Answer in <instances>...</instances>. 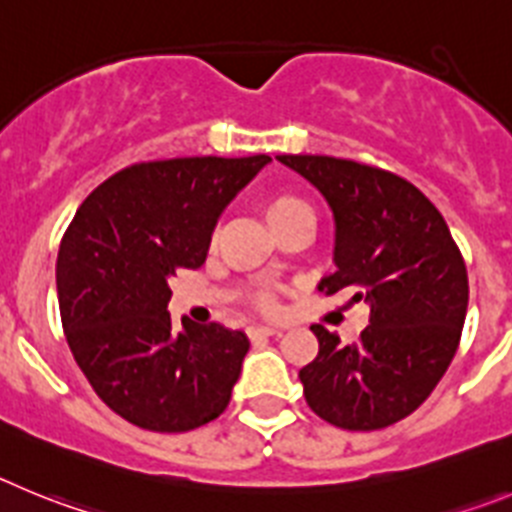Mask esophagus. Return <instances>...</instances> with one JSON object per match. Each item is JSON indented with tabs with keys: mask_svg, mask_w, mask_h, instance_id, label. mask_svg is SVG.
Here are the masks:
<instances>
[{
	"mask_svg": "<svg viewBox=\"0 0 512 512\" xmlns=\"http://www.w3.org/2000/svg\"><path fill=\"white\" fill-rule=\"evenodd\" d=\"M280 331L275 326H250L247 329V336H250L252 342H260V339H267V336H278Z\"/></svg>",
	"mask_w": 512,
	"mask_h": 512,
	"instance_id": "34e87169",
	"label": "esophagus"
}]
</instances>
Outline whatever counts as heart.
<instances>
[{"label": "heart", "mask_w": 512, "mask_h": 512, "mask_svg": "<svg viewBox=\"0 0 512 512\" xmlns=\"http://www.w3.org/2000/svg\"><path fill=\"white\" fill-rule=\"evenodd\" d=\"M262 216L270 224V229L278 232L280 227H285V224L298 219V216H311V206L303 199H298V196H293V193H275V196H267L262 201ZM257 306L273 308V298L267 296V293H260L257 296Z\"/></svg>", "instance_id": "heart-1"}]
</instances>
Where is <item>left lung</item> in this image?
Returning a JSON list of instances; mask_svg holds the SVG:
<instances>
[{
  "label": "left lung",
  "instance_id": "obj_1",
  "mask_svg": "<svg viewBox=\"0 0 512 512\" xmlns=\"http://www.w3.org/2000/svg\"><path fill=\"white\" fill-rule=\"evenodd\" d=\"M329 204L334 265L319 290L370 306L359 342L321 324L319 354L298 372L311 411L347 431L411 416L457 354L467 316V267L444 216L405 178L329 155H278Z\"/></svg>",
  "mask_w": 512,
  "mask_h": 512
}]
</instances>
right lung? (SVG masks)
<instances>
[{
	"instance_id": "obj_1",
	"label": "right lung",
	"mask_w": 512,
	"mask_h": 512,
	"mask_svg": "<svg viewBox=\"0 0 512 512\" xmlns=\"http://www.w3.org/2000/svg\"><path fill=\"white\" fill-rule=\"evenodd\" d=\"M270 163L173 158L114 173L78 206L55 262L58 306L76 365L124 421L181 434L222 416L245 331L168 313L170 278L204 265L229 201Z\"/></svg>"
}]
</instances>
